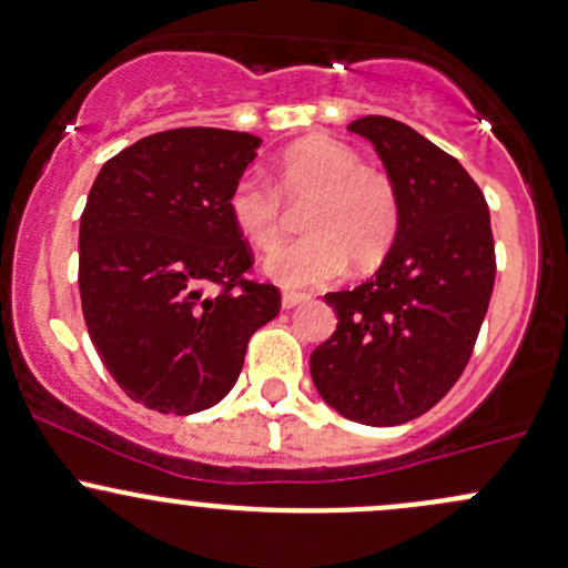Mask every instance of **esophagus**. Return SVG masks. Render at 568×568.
Segmentation results:
<instances>
[{
	"mask_svg": "<svg viewBox=\"0 0 568 568\" xmlns=\"http://www.w3.org/2000/svg\"><path fill=\"white\" fill-rule=\"evenodd\" d=\"M308 301V295H301V292H284L282 295V308H295V306H301V303H306Z\"/></svg>",
	"mask_w": 568,
	"mask_h": 568,
	"instance_id": "obj_1",
	"label": "esophagus"
}]
</instances>
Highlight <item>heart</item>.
<instances>
[{
    "label": "heart",
    "mask_w": 568,
    "mask_h": 568,
    "mask_svg": "<svg viewBox=\"0 0 568 568\" xmlns=\"http://www.w3.org/2000/svg\"><path fill=\"white\" fill-rule=\"evenodd\" d=\"M303 205L306 237L278 246L262 271L284 290L331 284L346 262L376 265L393 246L400 222L398 192L382 170L365 168L357 151L331 138H308L292 145L276 170V189L260 175H241L227 209L237 235L257 248L282 237L284 205Z\"/></svg>",
    "instance_id": "heart-1"
}]
</instances>
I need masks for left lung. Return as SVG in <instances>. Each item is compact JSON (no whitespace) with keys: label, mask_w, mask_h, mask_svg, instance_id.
<instances>
[{"label":"left lung","mask_w":568,"mask_h":568,"mask_svg":"<svg viewBox=\"0 0 568 568\" xmlns=\"http://www.w3.org/2000/svg\"><path fill=\"white\" fill-rule=\"evenodd\" d=\"M349 132L379 154L400 222L374 276L325 295L338 325L311 352V379L341 417L389 428L436 406L463 374L496 252L485 194L455 156L387 115H363Z\"/></svg>","instance_id":"8db88e82"}]
</instances>
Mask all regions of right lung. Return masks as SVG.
Wrapping results in <instances>:
<instances>
[{"label": "right lung", "instance_id": "right-lung-1", "mask_svg": "<svg viewBox=\"0 0 568 568\" xmlns=\"http://www.w3.org/2000/svg\"><path fill=\"white\" fill-rule=\"evenodd\" d=\"M260 145L248 132L186 126L138 140L97 173L78 235L83 320L135 404L216 406L248 338L278 314L276 286L243 278L252 252L227 209Z\"/></svg>", "mask_w": 568, "mask_h": 568}]
</instances>
